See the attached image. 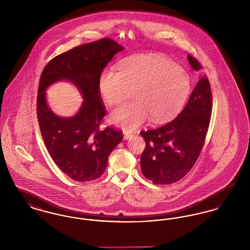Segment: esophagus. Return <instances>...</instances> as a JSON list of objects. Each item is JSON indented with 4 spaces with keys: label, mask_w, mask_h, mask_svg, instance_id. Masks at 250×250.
<instances>
[{
    "label": "esophagus",
    "mask_w": 250,
    "mask_h": 250,
    "mask_svg": "<svg viewBox=\"0 0 250 250\" xmlns=\"http://www.w3.org/2000/svg\"><path fill=\"white\" fill-rule=\"evenodd\" d=\"M132 137H133V135L131 133H127V132L124 133V139L125 140H130Z\"/></svg>",
    "instance_id": "esophagus-1"
}]
</instances>
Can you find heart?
<instances>
[{
	"mask_svg": "<svg viewBox=\"0 0 250 250\" xmlns=\"http://www.w3.org/2000/svg\"><path fill=\"white\" fill-rule=\"evenodd\" d=\"M118 71L109 68L98 80L99 93L109 106H117L134 90L133 102L111 113V120L132 131L149 118L164 123L172 118L190 93L188 73L159 53L133 55L120 62Z\"/></svg>",
	"mask_w": 250,
	"mask_h": 250,
	"instance_id": "obj_1",
	"label": "heart"
}]
</instances>
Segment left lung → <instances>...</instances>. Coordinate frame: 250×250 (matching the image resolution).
Returning <instances> with one entry per match:
<instances>
[{"mask_svg": "<svg viewBox=\"0 0 250 250\" xmlns=\"http://www.w3.org/2000/svg\"><path fill=\"white\" fill-rule=\"evenodd\" d=\"M191 67L199 71L200 62L188 55ZM212 92L203 75L187 106L166 125L143 130L146 146L141 157L143 175L156 185H170L184 178L202 152L212 113Z\"/></svg>", "mask_w": 250, "mask_h": 250, "instance_id": "1", "label": "left lung"}]
</instances>
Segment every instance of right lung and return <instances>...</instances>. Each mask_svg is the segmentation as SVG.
<instances>
[{"mask_svg":"<svg viewBox=\"0 0 250 250\" xmlns=\"http://www.w3.org/2000/svg\"><path fill=\"white\" fill-rule=\"evenodd\" d=\"M123 48L107 37L83 44L54 57L41 74L36 113L42 138L55 164L75 181L100 177L110 153L123 140V131L112 125L99 128L106 108L98 89L103 69ZM61 79L73 82L84 95L83 106L71 119H61L46 106L44 90Z\"/></svg>","mask_w":250,"mask_h":250,"instance_id":"1","label":"right lung"}]
</instances>
